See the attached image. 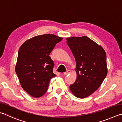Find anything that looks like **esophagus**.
<instances>
[{"label":"esophagus","instance_id":"esophagus-1","mask_svg":"<svg viewBox=\"0 0 122 122\" xmlns=\"http://www.w3.org/2000/svg\"><path fill=\"white\" fill-rule=\"evenodd\" d=\"M70 73H71V70H68L67 71L65 72H64V75H66V76H67V75H69V74H70Z\"/></svg>","mask_w":122,"mask_h":122}]
</instances>
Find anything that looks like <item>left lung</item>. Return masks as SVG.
Masks as SVG:
<instances>
[{"instance_id": "8db88e82", "label": "left lung", "mask_w": 122, "mask_h": 122, "mask_svg": "<svg viewBox=\"0 0 122 122\" xmlns=\"http://www.w3.org/2000/svg\"><path fill=\"white\" fill-rule=\"evenodd\" d=\"M66 40L76 62L77 78L70 90L77 98H86L98 89L107 76L106 53L102 46L86 36Z\"/></svg>"}]
</instances>
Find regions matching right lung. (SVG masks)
Returning a JSON list of instances; mask_svg holds the SVG:
<instances>
[{
  "instance_id": "obj_1",
  "label": "right lung",
  "mask_w": 122,
  "mask_h": 122,
  "mask_svg": "<svg viewBox=\"0 0 122 122\" xmlns=\"http://www.w3.org/2000/svg\"><path fill=\"white\" fill-rule=\"evenodd\" d=\"M63 38L53 34L35 36L20 47L15 71L21 87L34 98L43 96L47 91L53 72L54 62L49 55Z\"/></svg>"
}]
</instances>
